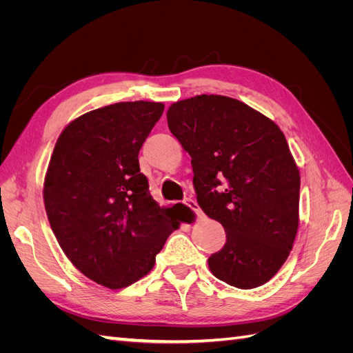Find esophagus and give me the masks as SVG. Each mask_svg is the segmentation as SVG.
Wrapping results in <instances>:
<instances>
[{"mask_svg": "<svg viewBox=\"0 0 353 353\" xmlns=\"http://www.w3.org/2000/svg\"><path fill=\"white\" fill-rule=\"evenodd\" d=\"M184 205L187 206V208H190L191 210H193L196 215H197V218H201L203 216V212L200 210V208H199V205H197V201H194L193 199H187L185 201H184Z\"/></svg>", "mask_w": 353, "mask_h": 353, "instance_id": "1", "label": "esophagus"}]
</instances>
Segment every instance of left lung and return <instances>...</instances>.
<instances>
[{
    "instance_id": "1",
    "label": "left lung",
    "mask_w": 353,
    "mask_h": 353,
    "mask_svg": "<svg viewBox=\"0 0 353 353\" xmlns=\"http://www.w3.org/2000/svg\"><path fill=\"white\" fill-rule=\"evenodd\" d=\"M166 117L191 156L200 208L227 234L225 245L208 259L210 272L243 290L268 283L299 228L301 172L283 131L225 95L176 101Z\"/></svg>"
}]
</instances>
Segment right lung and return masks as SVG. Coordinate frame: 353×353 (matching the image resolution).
<instances>
[{
    "instance_id": "add662e5",
    "label": "right lung",
    "mask_w": 353,
    "mask_h": 353,
    "mask_svg": "<svg viewBox=\"0 0 353 353\" xmlns=\"http://www.w3.org/2000/svg\"><path fill=\"white\" fill-rule=\"evenodd\" d=\"M163 103L125 101L83 113L61 131L44 179L46 212L68 259L90 280L117 290L153 270L184 221V205L159 206L138 153ZM183 208L179 214L174 208Z\"/></svg>"
}]
</instances>
